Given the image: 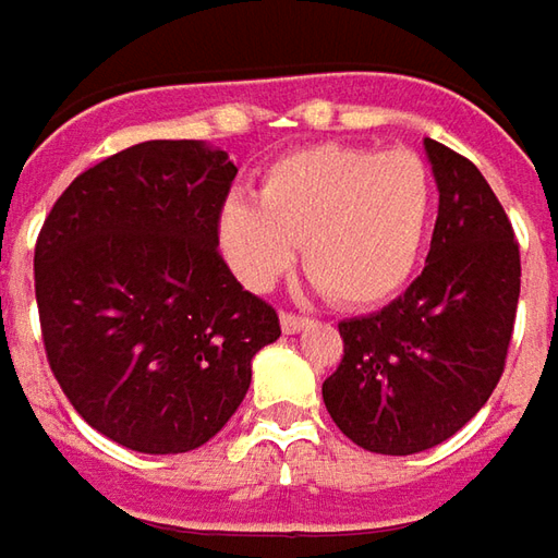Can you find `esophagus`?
I'll return each instance as SVG.
<instances>
[{
    "mask_svg": "<svg viewBox=\"0 0 558 558\" xmlns=\"http://www.w3.org/2000/svg\"><path fill=\"white\" fill-rule=\"evenodd\" d=\"M305 324H308V317L290 315V312H283V315H280V330H283V333H299Z\"/></svg>",
    "mask_w": 558,
    "mask_h": 558,
    "instance_id": "1",
    "label": "esophagus"
}]
</instances>
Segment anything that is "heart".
I'll list each match as a JSON object with an SVG mask.
<instances>
[{"instance_id":"obj_1","label":"heart","mask_w":558,"mask_h":558,"mask_svg":"<svg viewBox=\"0 0 558 558\" xmlns=\"http://www.w3.org/2000/svg\"><path fill=\"white\" fill-rule=\"evenodd\" d=\"M435 216V175L413 147L305 145L262 169L256 203L228 197L216 238L231 271L265 290L302 268L342 308L383 305L411 280Z\"/></svg>"}]
</instances>
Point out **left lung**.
Masks as SVG:
<instances>
[{"mask_svg":"<svg viewBox=\"0 0 558 558\" xmlns=\"http://www.w3.org/2000/svg\"><path fill=\"white\" fill-rule=\"evenodd\" d=\"M438 219L423 275L374 315L339 324L342 361L324 404L342 435L374 453L429 451L460 433L507 364L519 305V243L490 184L433 138Z\"/></svg>","mask_w":558,"mask_h":558,"instance_id":"left-lung-1","label":"left lung"}]
</instances>
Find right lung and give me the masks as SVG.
I'll return each mask as SVG.
<instances>
[{
	"instance_id": "right-lung-1",
	"label": "right lung",
	"mask_w": 558,
	"mask_h": 558,
	"mask_svg": "<svg viewBox=\"0 0 558 558\" xmlns=\"http://www.w3.org/2000/svg\"><path fill=\"white\" fill-rule=\"evenodd\" d=\"M238 175L219 147L142 142L76 175L33 278L51 374L92 429L138 453L206 445L241 408L278 312L219 256Z\"/></svg>"
}]
</instances>
